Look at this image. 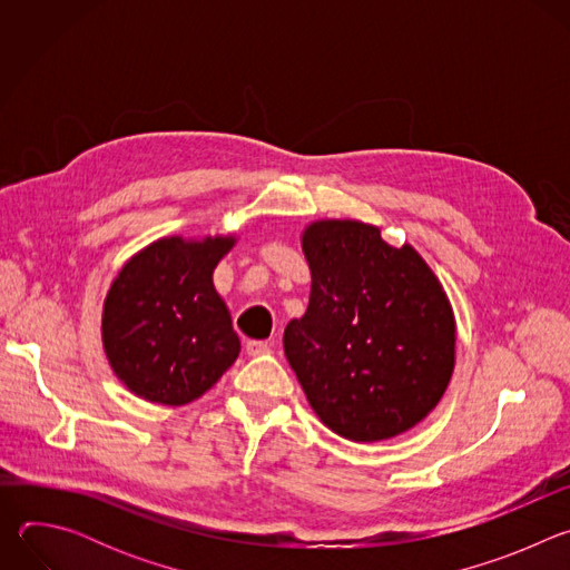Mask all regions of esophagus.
<instances>
[{
    "label": "esophagus",
    "instance_id": "34e87169",
    "mask_svg": "<svg viewBox=\"0 0 570 570\" xmlns=\"http://www.w3.org/2000/svg\"><path fill=\"white\" fill-rule=\"evenodd\" d=\"M246 352L248 356H264V354H271V345L264 341H248Z\"/></svg>",
    "mask_w": 570,
    "mask_h": 570
}]
</instances>
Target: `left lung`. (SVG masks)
<instances>
[{"instance_id":"8db88e82","label":"left lung","mask_w":570,"mask_h":570,"mask_svg":"<svg viewBox=\"0 0 570 570\" xmlns=\"http://www.w3.org/2000/svg\"><path fill=\"white\" fill-rule=\"evenodd\" d=\"M311 268L306 313L284 354L320 422L352 442H381L420 424L455 367L451 302L422 255L376 225L315 220L302 234Z\"/></svg>"}]
</instances>
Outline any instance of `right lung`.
Masks as SVG:
<instances>
[{"label":"right lung","mask_w":570,"mask_h":570,"mask_svg":"<svg viewBox=\"0 0 570 570\" xmlns=\"http://www.w3.org/2000/svg\"><path fill=\"white\" fill-rule=\"evenodd\" d=\"M234 243L236 236L157 238L115 277L104 302V350L137 396L185 405L236 361L240 343L212 279Z\"/></svg>","instance_id":"add662e5"}]
</instances>
